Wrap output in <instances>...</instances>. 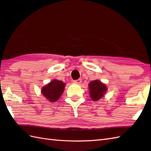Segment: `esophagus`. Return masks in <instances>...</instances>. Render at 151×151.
Listing matches in <instances>:
<instances>
[{"label": "esophagus", "mask_w": 151, "mask_h": 151, "mask_svg": "<svg viewBox=\"0 0 151 151\" xmlns=\"http://www.w3.org/2000/svg\"><path fill=\"white\" fill-rule=\"evenodd\" d=\"M81 82H82L81 79H77V80L74 81H73V83H75V84H81Z\"/></svg>", "instance_id": "1"}]
</instances>
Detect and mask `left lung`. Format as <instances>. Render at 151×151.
I'll return each instance as SVG.
<instances>
[{
  "instance_id": "1",
  "label": "left lung",
  "mask_w": 151,
  "mask_h": 151,
  "mask_svg": "<svg viewBox=\"0 0 151 151\" xmlns=\"http://www.w3.org/2000/svg\"><path fill=\"white\" fill-rule=\"evenodd\" d=\"M88 86L90 98L94 101H96L102 98L107 90V87L104 84L97 80L90 82Z\"/></svg>"
}]
</instances>
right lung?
Here are the masks:
<instances>
[{"label": "right lung", "instance_id": "1", "mask_svg": "<svg viewBox=\"0 0 151 151\" xmlns=\"http://www.w3.org/2000/svg\"><path fill=\"white\" fill-rule=\"evenodd\" d=\"M65 83L61 81L53 80L42 90V94L49 102H56L64 91Z\"/></svg>", "mask_w": 151, "mask_h": 151}]
</instances>
